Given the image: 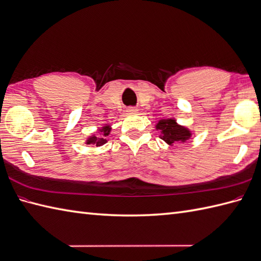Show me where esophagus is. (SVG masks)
<instances>
[{"instance_id": "esophagus-1", "label": "esophagus", "mask_w": 261, "mask_h": 261, "mask_svg": "<svg viewBox=\"0 0 261 261\" xmlns=\"http://www.w3.org/2000/svg\"><path fill=\"white\" fill-rule=\"evenodd\" d=\"M126 112H129L131 114H136L138 112V109L137 108H133V107H129L126 109Z\"/></svg>"}]
</instances>
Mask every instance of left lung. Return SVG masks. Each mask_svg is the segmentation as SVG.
<instances>
[{"instance_id": "obj_1", "label": "left lung", "mask_w": 261, "mask_h": 261, "mask_svg": "<svg viewBox=\"0 0 261 261\" xmlns=\"http://www.w3.org/2000/svg\"><path fill=\"white\" fill-rule=\"evenodd\" d=\"M155 129L160 132V139L168 143L173 145L178 142H186L189 140L192 136V131L187 126L180 125L175 119H161L155 124Z\"/></svg>"}]
</instances>
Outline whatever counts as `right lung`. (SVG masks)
I'll return each instance as SVG.
<instances>
[{"mask_svg": "<svg viewBox=\"0 0 261 261\" xmlns=\"http://www.w3.org/2000/svg\"><path fill=\"white\" fill-rule=\"evenodd\" d=\"M98 131H99L100 135L95 136V133H93L92 136L88 137L87 140H86V144H95L96 147H101V145H103V144L108 142L107 137L110 135L111 125L107 123L105 125H102L101 128H99Z\"/></svg>", "mask_w": 261, "mask_h": 261, "instance_id": "right-lung-1", "label": "right lung"}]
</instances>
